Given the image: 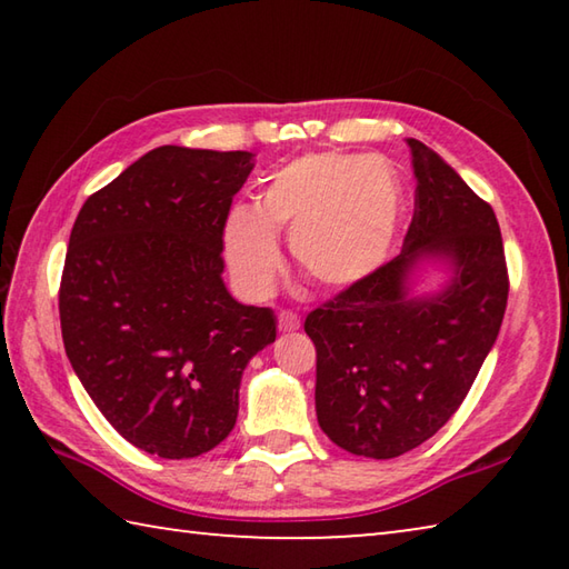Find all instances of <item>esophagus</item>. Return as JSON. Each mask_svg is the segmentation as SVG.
<instances>
[{
  "instance_id": "obj_1",
  "label": "esophagus",
  "mask_w": 569,
  "mask_h": 569,
  "mask_svg": "<svg viewBox=\"0 0 569 569\" xmlns=\"http://www.w3.org/2000/svg\"><path fill=\"white\" fill-rule=\"evenodd\" d=\"M278 329H281L283 333L298 331V329H301V319H298L293 311H281V313H278Z\"/></svg>"
}]
</instances>
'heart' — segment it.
I'll use <instances>...</instances> for the list:
<instances>
[{"instance_id": "b5f03b06", "label": "heart", "mask_w": 569, "mask_h": 569, "mask_svg": "<svg viewBox=\"0 0 569 569\" xmlns=\"http://www.w3.org/2000/svg\"><path fill=\"white\" fill-rule=\"evenodd\" d=\"M403 218V186L387 160L311 152L266 180L256 208L226 218V258L240 291L263 298L281 271L278 233H288L296 268L339 291L387 261Z\"/></svg>"}]
</instances>
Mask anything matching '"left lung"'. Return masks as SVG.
<instances>
[{"label": "left lung", "mask_w": 569, "mask_h": 569, "mask_svg": "<svg viewBox=\"0 0 569 569\" xmlns=\"http://www.w3.org/2000/svg\"><path fill=\"white\" fill-rule=\"evenodd\" d=\"M417 176L401 253L306 316L316 346V417L356 457L393 459L445 427L497 341L507 263L497 216L435 150L409 138ZM423 260L439 292L413 295Z\"/></svg>", "instance_id": "1"}]
</instances>
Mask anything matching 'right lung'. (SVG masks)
I'll return each instance as SVG.
<instances>
[{
  "label": "right lung",
  "instance_id": "add662e5",
  "mask_svg": "<svg viewBox=\"0 0 569 569\" xmlns=\"http://www.w3.org/2000/svg\"><path fill=\"white\" fill-rule=\"evenodd\" d=\"M253 152L162 146L94 192L77 216L60 321L77 379L148 455L190 459L238 419L248 361L276 341L271 308L223 283V228Z\"/></svg>",
  "mask_w": 569,
  "mask_h": 569
}]
</instances>
